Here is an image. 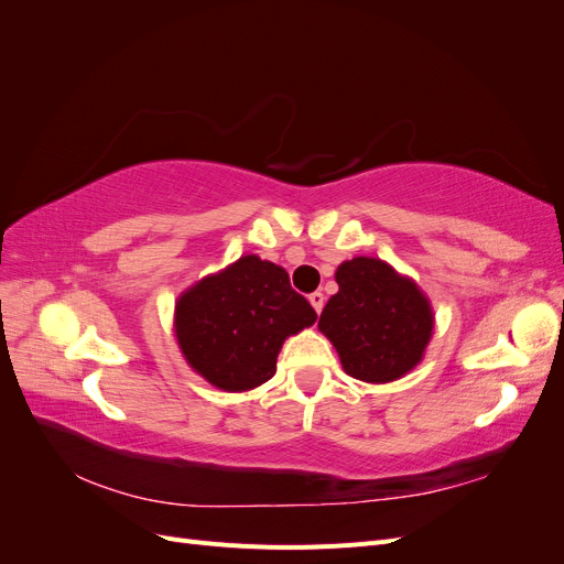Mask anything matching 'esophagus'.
Segmentation results:
<instances>
[{
    "label": "esophagus",
    "mask_w": 564,
    "mask_h": 564,
    "mask_svg": "<svg viewBox=\"0 0 564 564\" xmlns=\"http://www.w3.org/2000/svg\"><path fill=\"white\" fill-rule=\"evenodd\" d=\"M308 301H311V305L315 308V313H322V308H324V294L322 292H313L308 296Z\"/></svg>",
    "instance_id": "1"
}]
</instances>
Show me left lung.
Returning a JSON list of instances; mask_svg holds the SVG:
<instances>
[{
  "instance_id": "8db88e82",
  "label": "left lung",
  "mask_w": 564,
  "mask_h": 564,
  "mask_svg": "<svg viewBox=\"0 0 564 564\" xmlns=\"http://www.w3.org/2000/svg\"><path fill=\"white\" fill-rule=\"evenodd\" d=\"M338 292L319 315L352 379L390 383L412 371L433 336L431 301L386 261L357 256L336 270Z\"/></svg>"
}]
</instances>
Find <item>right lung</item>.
<instances>
[{
  "instance_id": "obj_1",
  "label": "right lung",
  "mask_w": 564,
  "mask_h": 564,
  "mask_svg": "<svg viewBox=\"0 0 564 564\" xmlns=\"http://www.w3.org/2000/svg\"><path fill=\"white\" fill-rule=\"evenodd\" d=\"M315 319L313 305L294 292L286 270L249 253L185 289L174 327L185 362L202 379L245 392L272 379L284 338Z\"/></svg>"
}]
</instances>
